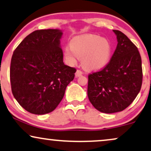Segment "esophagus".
Masks as SVG:
<instances>
[{"instance_id":"esophagus-1","label":"esophagus","mask_w":151,"mask_h":151,"mask_svg":"<svg viewBox=\"0 0 151 151\" xmlns=\"http://www.w3.org/2000/svg\"><path fill=\"white\" fill-rule=\"evenodd\" d=\"M82 74H83V72H82L81 70H77V72H76V73H75V76L77 77H80V76L82 75Z\"/></svg>"}]
</instances>
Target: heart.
<instances>
[{
    "mask_svg": "<svg viewBox=\"0 0 151 151\" xmlns=\"http://www.w3.org/2000/svg\"><path fill=\"white\" fill-rule=\"evenodd\" d=\"M112 52L110 42L100 35L88 34L74 37L70 46L65 48V58L71 65L82 58L85 68L99 70L104 68L109 61Z\"/></svg>",
    "mask_w": 151,
    "mask_h": 151,
    "instance_id": "b5f03b06",
    "label": "heart"
}]
</instances>
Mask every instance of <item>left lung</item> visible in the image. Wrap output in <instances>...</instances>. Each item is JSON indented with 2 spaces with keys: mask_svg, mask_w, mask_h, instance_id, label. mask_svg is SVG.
<instances>
[{
  "mask_svg": "<svg viewBox=\"0 0 151 151\" xmlns=\"http://www.w3.org/2000/svg\"><path fill=\"white\" fill-rule=\"evenodd\" d=\"M118 45L108 64L88 74V97L97 110L112 114L130 105L140 91L143 73L138 49L125 34L114 30Z\"/></svg>",
  "mask_w": 151,
  "mask_h": 151,
  "instance_id": "obj_1",
  "label": "left lung"
}]
</instances>
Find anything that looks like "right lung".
Listing matches in <instances>:
<instances>
[{"mask_svg": "<svg viewBox=\"0 0 151 151\" xmlns=\"http://www.w3.org/2000/svg\"><path fill=\"white\" fill-rule=\"evenodd\" d=\"M62 32L37 30L24 38L11 59L12 94L27 111L42 115L57 107L77 70L65 65L60 47Z\"/></svg>", "mask_w": 151, "mask_h": 151, "instance_id": "right-lung-1", "label": "right lung"}]
</instances>
